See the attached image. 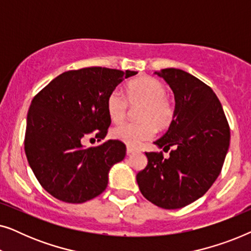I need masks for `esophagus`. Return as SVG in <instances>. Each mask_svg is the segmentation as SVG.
Wrapping results in <instances>:
<instances>
[{"instance_id":"esophagus-1","label":"esophagus","mask_w":251,"mask_h":251,"mask_svg":"<svg viewBox=\"0 0 251 251\" xmlns=\"http://www.w3.org/2000/svg\"><path fill=\"white\" fill-rule=\"evenodd\" d=\"M133 152H136V149H133V147H130V146L126 147V154H128V155L132 154Z\"/></svg>"}]
</instances>
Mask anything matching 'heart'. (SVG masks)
<instances>
[{"label": "heart", "instance_id": "1", "mask_svg": "<svg viewBox=\"0 0 251 251\" xmlns=\"http://www.w3.org/2000/svg\"><path fill=\"white\" fill-rule=\"evenodd\" d=\"M139 107L137 123H125L115 126L111 135L114 139L137 147L152 138L155 128L166 130L175 120V106L167 97V88L154 77L140 76L129 82L123 96L118 90L106 98V111L112 122L119 123L126 119L128 108Z\"/></svg>", "mask_w": 251, "mask_h": 251}]
</instances>
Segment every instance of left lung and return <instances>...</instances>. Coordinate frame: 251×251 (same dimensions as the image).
<instances>
[{
	"mask_svg": "<svg viewBox=\"0 0 251 251\" xmlns=\"http://www.w3.org/2000/svg\"><path fill=\"white\" fill-rule=\"evenodd\" d=\"M155 74L175 95V120L154 142L162 152H146L149 162L137 174L139 190L163 209H179L201 198L221 174L229 146V126L212 89L187 72L166 68Z\"/></svg>",
	"mask_w": 251,
	"mask_h": 251,
	"instance_id": "1",
	"label": "left lung"
}]
</instances>
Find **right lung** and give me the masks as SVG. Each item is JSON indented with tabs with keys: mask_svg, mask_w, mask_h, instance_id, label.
I'll return each instance as SVG.
<instances>
[{
	"mask_svg": "<svg viewBox=\"0 0 251 251\" xmlns=\"http://www.w3.org/2000/svg\"><path fill=\"white\" fill-rule=\"evenodd\" d=\"M137 72L85 67L58 75L33 98L27 114L25 153L44 190L67 203H83L107 187L108 171L126 156V145L106 140L84 147L82 139L105 138L111 119L106 98Z\"/></svg>",
	"mask_w": 251,
	"mask_h": 251,
	"instance_id": "1",
	"label": "right lung"
}]
</instances>
